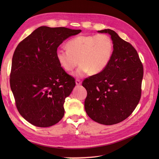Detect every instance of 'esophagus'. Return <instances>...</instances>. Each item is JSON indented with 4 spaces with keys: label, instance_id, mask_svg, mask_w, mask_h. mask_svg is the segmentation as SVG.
Here are the masks:
<instances>
[{
    "label": "esophagus",
    "instance_id": "esophagus-1",
    "mask_svg": "<svg viewBox=\"0 0 159 159\" xmlns=\"http://www.w3.org/2000/svg\"><path fill=\"white\" fill-rule=\"evenodd\" d=\"M75 84H76L77 85H81V81L80 80L77 79V80H75Z\"/></svg>",
    "mask_w": 159,
    "mask_h": 159
}]
</instances>
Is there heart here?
Listing matches in <instances>:
<instances>
[{
	"instance_id": "1",
	"label": "heart",
	"mask_w": 159,
	"mask_h": 159,
	"mask_svg": "<svg viewBox=\"0 0 159 159\" xmlns=\"http://www.w3.org/2000/svg\"><path fill=\"white\" fill-rule=\"evenodd\" d=\"M67 50L57 49L56 57L62 69L70 72L80 64L75 75L83 77L86 74H97L109 64L113 52L111 38L106 34L81 35L66 43Z\"/></svg>"
}]
</instances>
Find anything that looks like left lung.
Segmentation results:
<instances>
[{"label": "left lung", "mask_w": 159, "mask_h": 159, "mask_svg": "<svg viewBox=\"0 0 159 159\" xmlns=\"http://www.w3.org/2000/svg\"><path fill=\"white\" fill-rule=\"evenodd\" d=\"M113 52L108 66L102 72L84 80L87 90L84 106L88 116L100 124L111 125L126 119L141 96L143 66L137 50L110 29Z\"/></svg>", "instance_id": "obj_1"}]
</instances>
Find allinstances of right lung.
Returning <instances> with one entry per match:
<instances>
[{
    "label": "right lung",
    "instance_id": "right-lung-1",
    "mask_svg": "<svg viewBox=\"0 0 159 159\" xmlns=\"http://www.w3.org/2000/svg\"><path fill=\"white\" fill-rule=\"evenodd\" d=\"M81 30L40 26L19 43L10 84L18 112L33 125L47 127L64 117V103L75 85L56 57L58 46Z\"/></svg>",
    "mask_w": 159,
    "mask_h": 159
}]
</instances>
